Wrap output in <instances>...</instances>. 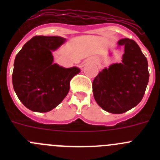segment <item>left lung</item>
<instances>
[{
	"instance_id": "1",
	"label": "left lung",
	"mask_w": 160,
	"mask_h": 160,
	"mask_svg": "<svg viewBox=\"0 0 160 160\" xmlns=\"http://www.w3.org/2000/svg\"><path fill=\"white\" fill-rule=\"evenodd\" d=\"M118 44L124 47L122 62L103 69L92 84L95 101L112 114H122L138 105L149 80L148 60L138 44L129 38Z\"/></svg>"
}]
</instances>
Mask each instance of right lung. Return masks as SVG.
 Segmentation results:
<instances>
[{
    "instance_id": "1",
    "label": "right lung",
    "mask_w": 160,
    "mask_h": 160,
    "mask_svg": "<svg viewBox=\"0 0 160 160\" xmlns=\"http://www.w3.org/2000/svg\"><path fill=\"white\" fill-rule=\"evenodd\" d=\"M65 42L58 36H35L17 54L12 86L20 101L36 112H48L58 106L70 90L78 67L53 64L52 51Z\"/></svg>"
}]
</instances>
